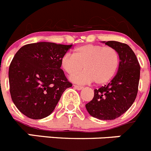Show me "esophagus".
Returning a JSON list of instances; mask_svg holds the SVG:
<instances>
[{
	"instance_id": "esophagus-1",
	"label": "esophagus",
	"mask_w": 151,
	"mask_h": 151,
	"mask_svg": "<svg viewBox=\"0 0 151 151\" xmlns=\"http://www.w3.org/2000/svg\"><path fill=\"white\" fill-rule=\"evenodd\" d=\"M74 87L77 90H81L83 88V86H77V85H74Z\"/></svg>"
}]
</instances>
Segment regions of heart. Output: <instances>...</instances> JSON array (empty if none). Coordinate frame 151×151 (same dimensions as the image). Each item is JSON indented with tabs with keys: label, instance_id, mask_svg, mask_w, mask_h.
<instances>
[{
	"label": "heart",
	"instance_id": "b5f03b06",
	"mask_svg": "<svg viewBox=\"0 0 151 151\" xmlns=\"http://www.w3.org/2000/svg\"><path fill=\"white\" fill-rule=\"evenodd\" d=\"M119 63L120 57L115 48L95 44L77 47L74 55L65 53L60 62L62 68L68 74L78 72L84 67L85 71L70 77L72 82L86 84L95 81L98 85L106 83L113 78Z\"/></svg>",
	"mask_w": 151,
	"mask_h": 151
}]
</instances>
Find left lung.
<instances>
[{
  "label": "left lung",
  "mask_w": 151,
  "mask_h": 151,
  "mask_svg": "<svg viewBox=\"0 0 151 151\" xmlns=\"http://www.w3.org/2000/svg\"><path fill=\"white\" fill-rule=\"evenodd\" d=\"M104 42L118 52L119 67L109 83L94 90V98L86 104V108L94 118L114 120L127 111L136 100L140 65L136 54L127 44L115 41Z\"/></svg>",
  "instance_id": "8db88e82"
}]
</instances>
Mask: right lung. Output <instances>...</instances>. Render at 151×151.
Listing matches in <instances>:
<instances>
[{"mask_svg": "<svg viewBox=\"0 0 151 151\" xmlns=\"http://www.w3.org/2000/svg\"><path fill=\"white\" fill-rule=\"evenodd\" d=\"M71 47L42 42L26 45L15 53L9 68V91L15 106L27 117L48 116L65 90L72 86L60 65Z\"/></svg>", "mask_w": 151, "mask_h": 151, "instance_id": "right-lung-1", "label": "right lung"}]
</instances>
